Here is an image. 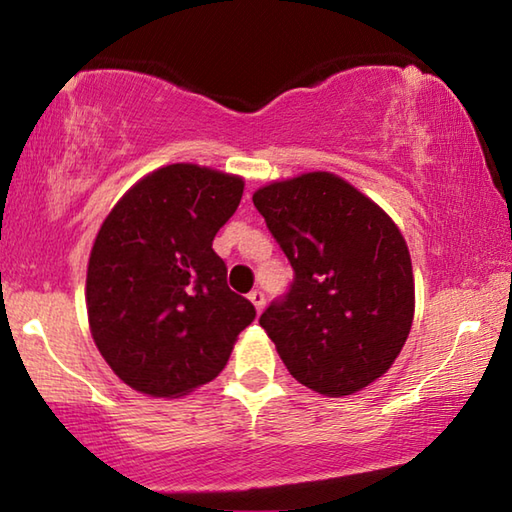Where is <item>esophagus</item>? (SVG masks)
Masks as SVG:
<instances>
[{
    "mask_svg": "<svg viewBox=\"0 0 512 512\" xmlns=\"http://www.w3.org/2000/svg\"><path fill=\"white\" fill-rule=\"evenodd\" d=\"M248 298H250V302H253L255 305V309H257V314H262V309H264V305H266V296L259 289H253L248 293Z\"/></svg>",
    "mask_w": 512,
    "mask_h": 512,
    "instance_id": "obj_1",
    "label": "esophagus"
}]
</instances>
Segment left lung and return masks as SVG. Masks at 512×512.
<instances>
[{
    "label": "left lung",
    "mask_w": 512,
    "mask_h": 512,
    "mask_svg": "<svg viewBox=\"0 0 512 512\" xmlns=\"http://www.w3.org/2000/svg\"><path fill=\"white\" fill-rule=\"evenodd\" d=\"M293 268L287 296L259 325L302 386L352 395L393 366L411 332L415 289L406 241L379 205L327 171L253 194Z\"/></svg>",
    "instance_id": "8db88e82"
}]
</instances>
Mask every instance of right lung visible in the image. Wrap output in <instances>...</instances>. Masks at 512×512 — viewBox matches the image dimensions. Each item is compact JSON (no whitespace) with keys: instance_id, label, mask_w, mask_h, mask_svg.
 Here are the masks:
<instances>
[{"instance_id":"obj_1","label":"right lung","mask_w":512,"mask_h":512,"mask_svg":"<svg viewBox=\"0 0 512 512\" xmlns=\"http://www.w3.org/2000/svg\"><path fill=\"white\" fill-rule=\"evenodd\" d=\"M241 194L239 176L169 164L128 189L103 221L85 282L90 329L135 391L180 397L207 384L255 320L212 250Z\"/></svg>"}]
</instances>
